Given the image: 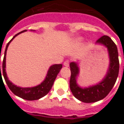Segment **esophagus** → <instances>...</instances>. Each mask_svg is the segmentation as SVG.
Instances as JSON below:
<instances>
[{"label":"esophagus","mask_w":124,"mask_h":124,"mask_svg":"<svg viewBox=\"0 0 124 124\" xmlns=\"http://www.w3.org/2000/svg\"><path fill=\"white\" fill-rule=\"evenodd\" d=\"M64 66H66V67H68L69 65H70V61H69L68 60H66L64 61Z\"/></svg>","instance_id":"34e87169"}]
</instances>
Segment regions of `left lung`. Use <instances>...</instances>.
Segmentation results:
<instances>
[{
	"label": "left lung",
	"mask_w": 124,
	"mask_h": 124,
	"mask_svg": "<svg viewBox=\"0 0 124 124\" xmlns=\"http://www.w3.org/2000/svg\"><path fill=\"white\" fill-rule=\"evenodd\" d=\"M96 42L106 46L110 59L108 74L100 83L86 88L79 87L76 84V77L79 73L78 66L74 62H71L70 64L71 71L70 90L76 98L85 103L96 102L106 97L114 86L119 74L120 63L118 59V52L117 46L114 41L108 36L104 35L99 38Z\"/></svg>",
	"instance_id": "8db88e82"
}]
</instances>
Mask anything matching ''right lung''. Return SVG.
Returning <instances> with one entry per match:
<instances>
[{
	"label": "right lung",
	"mask_w": 124,
	"mask_h": 124,
	"mask_svg": "<svg viewBox=\"0 0 124 124\" xmlns=\"http://www.w3.org/2000/svg\"><path fill=\"white\" fill-rule=\"evenodd\" d=\"M26 31V30L22 31L18 33L13 38L9 41V42L7 44L6 46V49L4 51V56L2 61V74L4 76L5 82L7 83V86H8L9 89L12 91V92L16 96L20 97L21 98L24 99L26 100H36L38 99L42 98L44 96H46L47 93H48L50 90H51L52 87L53 86V84L58 74L61 70L62 68V64H54L50 68L47 76H46L45 80L43 82L35 87L32 88H20L18 86H15V84L10 82V80L8 79L7 76V74L5 72V67H6V54H7V50L8 48V46L10 43V42L14 39V38L18 35L19 34L22 32H24ZM0 78H1V72H0Z\"/></svg>",
	"instance_id": "add662e5"
}]
</instances>
